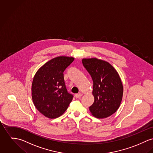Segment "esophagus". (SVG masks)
<instances>
[{"label": "esophagus", "mask_w": 153, "mask_h": 153, "mask_svg": "<svg viewBox=\"0 0 153 153\" xmlns=\"http://www.w3.org/2000/svg\"><path fill=\"white\" fill-rule=\"evenodd\" d=\"M82 95H83V94H82V93H79L76 94H75V97H76V98H79V97H82Z\"/></svg>", "instance_id": "34e87169"}]
</instances>
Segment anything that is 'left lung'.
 I'll use <instances>...</instances> for the list:
<instances>
[{"label": "left lung", "instance_id": "left-lung-1", "mask_svg": "<svg viewBox=\"0 0 153 153\" xmlns=\"http://www.w3.org/2000/svg\"><path fill=\"white\" fill-rule=\"evenodd\" d=\"M82 63L93 82L94 102L90 111L98 119L111 116L118 110L123 94L117 71L109 63L96 58L83 59Z\"/></svg>", "mask_w": 153, "mask_h": 153}]
</instances>
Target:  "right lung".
<instances>
[{"mask_svg":"<svg viewBox=\"0 0 153 153\" xmlns=\"http://www.w3.org/2000/svg\"><path fill=\"white\" fill-rule=\"evenodd\" d=\"M74 59L66 56L52 59L34 75L32 85V100L36 108L46 117H60L73 100V96L66 87L63 72Z\"/></svg>","mask_w":153,"mask_h":153,"instance_id":"right-lung-1","label":"right lung"}]
</instances>
